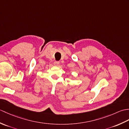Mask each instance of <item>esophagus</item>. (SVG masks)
Returning <instances> with one entry per match:
<instances>
[{"label":"esophagus","instance_id":"obj_1","mask_svg":"<svg viewBox=\"0 0 129 129\" xmlns=\"http://www.w3.org/2000/svg\"><path fill=\"white\" fill-rule=\"evenodd\" d=\"M59 64H60V62L57 61H55L54 62V65L56 67H58L59 65Z\"/></svg>","mask_w":129,"mask_h":129}]
</instances>
